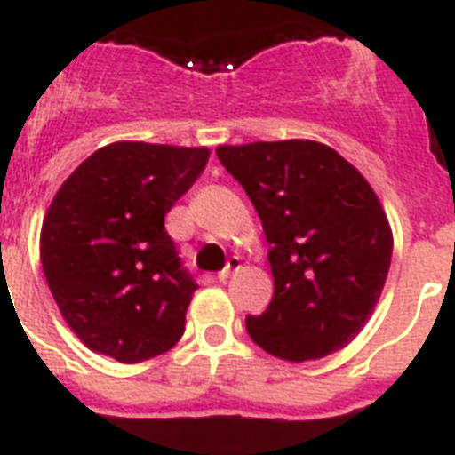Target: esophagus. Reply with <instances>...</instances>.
<instances>
[{
    "mask_svg": "<svg viewBox=\"0 0 455 455\" xmlns=\"http://www.w3.org/2000/svg\"><path fill=\"white\" fill-rule=\"evenodd\" d=\"M240 270V259L238 256H233V259H228V263H227V267H224L222 272H220V282H227L228 276L233 275V272H238Z\"/></svg>",
    "mask_w": 455,
    "mask_h": 455,
    "instance_id": "34e87169",
    "label": "esophagus"
}]
</instances>
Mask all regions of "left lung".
I'll use <instances>...</instances> for the list:
<instances>
[{"label":"left lung","mask_w":455,"mask_h":455,"mask_svg":"<svg viewBox=\"0 0 455 455\" xmlns=\"http://www.w3.org/2000/svg\"><path fill=\"white\" fill-rule=\"evenodd\" d=\"M260 217L275 293L247 315L251 341L286 362L337 353L373 314L394 235L369 180L311 140L217 146Z\"/></svg>","instance_id":"obj_1"}]
</instances>
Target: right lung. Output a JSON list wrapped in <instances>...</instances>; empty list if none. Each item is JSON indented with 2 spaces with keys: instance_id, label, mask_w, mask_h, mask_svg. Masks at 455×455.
<instances>
[{
  "instance_id": "obj_1",
  "label": "right lung",
  "mask_w": 455,
  "mask_h": 455,
  "mask_svg": "<svg viewBox=\"0 0 455 455\" xmlns=\"http://www.w3.org/2000/svg\"><path fill=\"white\" fill-rule=\"evenodd\" d=\"M205 146L114 141L63 180L41 228V263L63 321L124 364L167 353L199 286L180 267L164 215L192 188Z\"/></svg>"
}]
</instances>
